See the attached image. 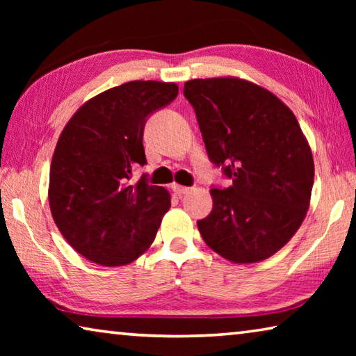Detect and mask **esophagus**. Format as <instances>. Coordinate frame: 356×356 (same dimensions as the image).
I'll return each mask as SVG.
<instances>
[{"mask_svg": "<svg viewBox=\"0 0 356 356\" xmlns=\"http://www.w3.org/2000/svg\"><path fill=\"white\" fill-rule=\"evenodd\" d=\"M172 190L176 191V195H179V196H185L191 191V188H188V186H182V185H176V184L172 185Z\"/></svg>", "mask_w": 356, "mask_h": 356, "instance_id": "esophagus-1", "label": "esophagus"}]
</instances>
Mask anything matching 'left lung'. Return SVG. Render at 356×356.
Segmentation results:
<instances>
[{"label":"left lung","instance_id":"left-lung-1","mask_svg":"<svg viewBox=\"0 0 356 356\" xmlns=\"http://www.w3.org/2000/svg\"><path fill=\"white\" fill-rule=\"evenodd\" d=\"M209 160L231 186L210 190L213 209L197 221L210 248L237 264L281 250L309 207L314 161L298 120L282 102L238 78L185 83Z\"/></svg>","mask_w":356,"mask_h":356}]
</instances>
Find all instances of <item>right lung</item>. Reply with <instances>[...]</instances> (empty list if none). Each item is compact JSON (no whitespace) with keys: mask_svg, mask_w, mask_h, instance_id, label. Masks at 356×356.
Instances as JSON below:
<instances>
[{"mask_svg":"<svg viewBox=\"0 0 356 356\" xmlns=\"http://www.w3.org/2000/svg\"><path fill=\"white\" fill-rule=\"evenodd\" d=\"M174 83L129 81L86 102L59 136L50 168V209L64 238L89 261L118 267L152 245L171 197L149 185L147 119L177 97Z\"/></svg>","mask_w":356,"mask_h":356,"instance_id":"1","label":"right lung"}]
</instances>
